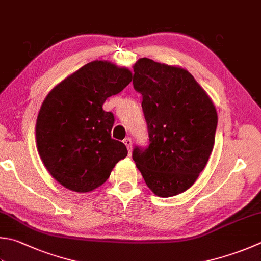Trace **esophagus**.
I'll return each mask as SVG.
<instances>
[{
	"mask_svg": "<svg viewBox=\"0 0 261 261\" xmlns=\"http://www.w3.org/2000/svg\"><path fill=\"white\" fill-rule=\"evenodd\" d=\"M124 143L127 146V150L130 152L132 151V139L130 137H126V139L124 140Z\"/></svg>",
	"mask_w": 261,
	"mask_h": 261,
	"instance_id": "34e87169",
	"label": "esophagus"
}]
</instances>
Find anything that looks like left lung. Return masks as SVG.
I'll use <instances>...</instances> for the list:
<instances>
[{"label":"left lung","mask_w":261,"mask_h":261,"mask_svg":"<svg viewBox=\"0 0 261 261\" xmlns=\"http://www.w3.org/2000/svg\"><path fill=\"white\" fill-rule=\"evenodd\" d=\"M133 85L142 95L149 145L133 160L154 194L169 198L190 189L215 143L217 112L207 93L183 68L142 58Z\"/></svg>","instance_id":"left-lung-1"}]
</instances>
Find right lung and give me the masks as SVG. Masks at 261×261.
<instances>
[{"label": "right lung", "mask_w": 261, "mask_h": 261, "mask_svg": "<svg viewBox=\"0 0 261 261\" xmlns=\"http://www.w3.org/2000/svg\"><path fill=\"white\" fill-rule=\"evenodd\" d=\"M130 82L126 68L92 61L45 97L36 121L37 149L48 173L65 188L81 193L95 190L128 153L111 137L115 117L102 106Z\"/></svg>", "instance_id": "right-lung-1"}]
</instances>
